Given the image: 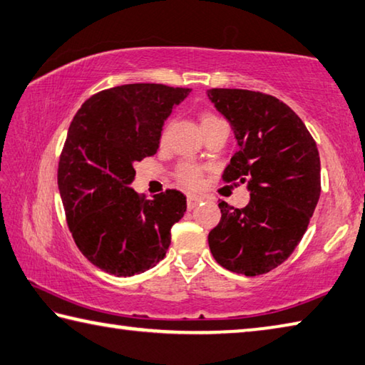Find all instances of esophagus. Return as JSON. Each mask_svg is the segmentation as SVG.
<instances>
[{
    "instance_id": "obj_1",
    "label": "esophagus",
    "mask_w": 365,
    "mask_h": 365,
    "mask_svg": "<svg viewBox=\"0 0 365 365\" xmlns=\"http://www.w3.org/2000/svg\"><path fill=\"white\" fill-rule=\"evenodd\" d=\"M204 197L201 195H196V193H188L187 196V202H188V209H193L196 207L197 204L202 202Z\"/></svg>"
}]
</instances>
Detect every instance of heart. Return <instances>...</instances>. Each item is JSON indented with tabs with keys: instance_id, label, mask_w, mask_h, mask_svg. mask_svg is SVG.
<instances>
[{
	"instance_id": "b5f03b06",
	"label": "heart",
	"mask_w": 365,
	"mask_h": 365,
	"mask_svg": "<svg viewBox=\"0 0 365 365\" xmlns=\"http://www.w3.org/2000/svg\"><path fill=\"white\" fill-rule=\"evenodd\" d=\"M217 121H222L220 118H217L215 115H210V113H205L201 116V125H207V124H212V123H217ZM164 137V135H163ZM202 169L200 168V165L196 164H191V163H187V164H182L180 168L177 169V178L178 182L183 183L185 187H190V188H196L200 187V185L202 183Z\"/></svg>"
}]
</instances>
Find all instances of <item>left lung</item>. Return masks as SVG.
Listing matches in <instances>:
<instances>
[{"label": "left lung", "instance_id": "left-lung-1", "mask_svg": "<svg viewBox=\"0 0 365 365\" xmlns=\"http://www.w3.org/2000/svg\"><path fill=\"white\" fill-rule=\"evenodd\" d=\"M207 97L237 140L223 182L247 183L250 191L246 207L218 204L222 218L209 247L233 273L264 274L287 260L308 228L321 195L319 151L279 98L246 89H209Z\"/></svg>", "mask_w": 365, "mask_h": 365}]
</instances>
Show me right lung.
Here are the masks:
<instances>
[{"label":"right lung","instance_id":"right-lung-1","mask_svg":"<svg viewBox=\"0 0 365 365\" xmlns=\"http://www.w3.org/2000/svg\"><path fill=\"white\" fill-rule=\"evenodd\" d=\"M188 88L124 84L88 98L68 128L57 183L70 233L97 268L134 276L156 267L187 197L165 190L147 200L130 188L134 163L160 148L164 121Z\"/></svg>","mask_w":365,"mask_h":365}]
</instances>
